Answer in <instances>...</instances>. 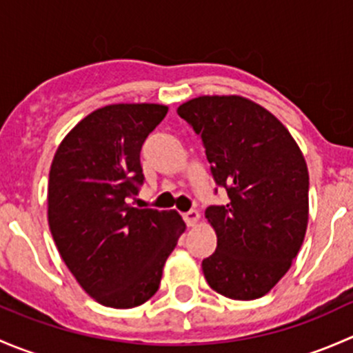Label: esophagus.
<instances>
[{"mask_svg":"<svg viewBox=\"0 0 353 353\" xmlns=\"http://www.w3.org/2000/svg\"><path fill=\"white\" fill-rule=\"evenodd\" d=\"M199 212L198 210H190V212L184 213V222L188 223V227H194L199 222Z\"/></svg>","mask_w":353,"mask_h":353,"instance_id":"esophagus-1","label":"esophagus"}]
</instances>
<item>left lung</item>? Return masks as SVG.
Listing matches in <instances>:
<instances>
[{
    "mask_svg": "<svg viewBox=\"0 0 353 353\" xmlns=\"http://www.w3.org/2000/svg\"><path fill=\"white\" fill-rule=\"evenodd\" d=\"M177 114L201 138L216 184L229 203L205 219L216 249L203 259L208 285L234 301L268 294L292 266L309 220V172L290 131L241 95H199Z\"/></svg>",
    "mask_w": 353,
    "mask_h": 353,
    "instance_id": "left-lung-1",
    "label": "left lung"
}]
</instances>
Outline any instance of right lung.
Instances as JSON below:
<instances>
[{
    "label": "right lung",
    "instance_id": "1",
    "mask_svg": "<svg viewBox=\"0 0 353 353\" xmlns=\"http://www.w3.org/2000/svg\"><path fill=\"white\" fill-rule=\"evenodd\" d=\"M162 104H109L85 116L52 159L48 222L80 287L99 304L131 309L159 290L163 265L186 230L176 210L134 208L140 152L165 117Z\"/></svg>",
    "mask_w": 353,
    "mask_h": 353
}]
</instances>
